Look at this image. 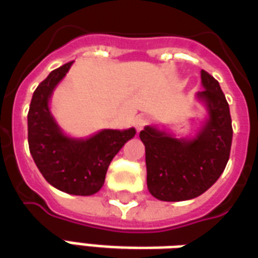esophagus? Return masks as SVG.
Returning a JSON list of instances; mask_svg holds the SVG:
<instances>
[{"label": "esophagus", "instance_id": "esophagus-1", "mask_svg": "<svg viewBox=\"0 0 258 258\" xmlns=\"http://www.w3.org/2000/svg\"><path fill=\"white\" fill-rule=\"evenodd\" d=\"M148 123H149V117L145 116V114H140V116H137V118H135L134 121L135 128L138 130V131H141L145 125H148Z\"/></svg>", "mask_w": 258, "mask_h": 258}]
</instances>
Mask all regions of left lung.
I'll use <instances>...</instances> for the list:
<instances>
[{
  "label": "left lung",
  "instance_id": "left-lung-1",
  "mask_svg": "<svg viewBox=\"0 0 258 258\" xmlns=\"http://www.w3.org/2000/svg\"><path fill=\"white\" fill-rule=\"evenodd\" d=\"M200 76L205 90L198 96L206 102L210 117L195 140H177L153 127L140 133L148 189L159 200L199 196L220 178L229 159L233 133L229 105L218 81L206 70Z\"/></svg>",
  "mask_w": 258,
  "mask_h": 258
}]
</instances>
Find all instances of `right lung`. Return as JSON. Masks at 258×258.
Listing matches in <instances>:
<instances>
[{"label":"right lung","mask_w":258,"mask_h":258,"mask_svg":"<svg viewBox=\"0 0 258 258\" xmlns=\"http://www.w3.org/2000/svg\"><path fill=\"white\" fill-rule=\"evenodd\" d=\"M72 62L52 70L33 94L27 114L29 149L49 184L70 195L90 196L101 189L113 157L135 135L134 128L103 130L88 140H72L55 123L48 101Z\"/></svg>","instance_id":"1"}]
</instances>
